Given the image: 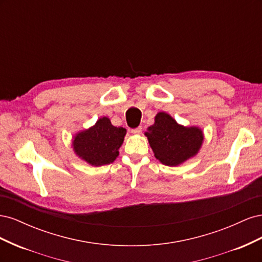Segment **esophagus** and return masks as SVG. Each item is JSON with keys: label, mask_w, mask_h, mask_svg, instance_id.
Listing matches in <instances>:
<instances>
[{"label": "esophagus", "mask_w": 262, "mask_h": 262, "mask_svg": "<svg viewBox=\"0 0 262 262\" xmlns=\"http://www.w3.org/2000/svg\"><path fill=\"white\" fill-rule=\"evenodd\" d=\"M131 132L133 134H140L142 132V128H141V126H138V128H136V129H132Z\"/></svg>", "instance_id": "1"}]
</instances>
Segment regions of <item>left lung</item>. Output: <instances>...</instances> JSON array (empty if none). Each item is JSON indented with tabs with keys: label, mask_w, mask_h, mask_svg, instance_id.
<instances>
[{
	"label": "left lung",
	"mask_w": 262,
	"mask_h": 262,
	"mask_svg": "<svg viewBox=\"0 0 262 262\" xmlns=\"http://www.w3.org/2000/svg\"><path fill=\"white\" fill-rule=\"evenodd\" d=\"M154 156L162 164L178 166L195 156L203 142L198 126H184L166 113H158L155 122L145 132Z\"/></svg>",
	"instance_id": "8db88e82"
}]
</instances>
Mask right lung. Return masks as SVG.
<instances>
[{"instance_id":"add662e5","label":"right lung","mask_w":262,"mask_h":262,"mask_svg":"<svg viewBox=\"0 0 262 262\" xmlns=\"http://www.w3.org/2000/svg\"><path fill=\"white\" fill-rule=\"evenodd\" d=\"M125 133L124 128H117L102 117L90 129L75 134L72 146L75 154L92 166L107 165L118 157Z\"/></svg>"}]
</instances>
